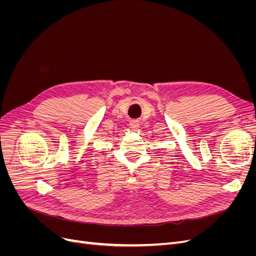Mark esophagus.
I'll return each mask as SVG.
<instances>
[{"label": "esophagus", "instance_id": "1", "mask_svg": "<svg viewBox=\"0 0 256 256\" xmlns=\"http://www.w3.org/2000/svg\"><path fill=\"white\" fill-rule=\"evenodd\" d=\"M129 126H130V128L132 129V130H138V128H140V124H138V122H136V120H134V122H131L129 124Z\"/></svg>", "mask_w": 256, "mask_h": 256}]
</instances>
